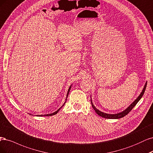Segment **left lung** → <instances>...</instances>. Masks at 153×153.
I'll return each mask as SVG.
<instances>
[{
  "instance_id": "1",
  "label": "left lung",
  "mask_w": 153,
  "mask_h": 153,
  "mask_svg": "<svg viewBox=\"0 0 153 153\" xmlns=\"http://www.w3.org/2000/svg\"><path fill=\"white\" fill-rule=\"evenodd\" d=\"M146 86H147V82H146L145 85H144V88H143V90H142V92L140 93V94L139 95V96L136 98V100H135L134 102H133L131 103L130 105H129L125 111H122L121 112L117 113V114H107V113L99 111L98 109H97V108L95 107V105H93V103L92 102V100H91V105H92V107L93 108V109L95 111L97 114L98 115H99L100 116L102 117L106 118V119H120V118H121L123 117H124V116H125L126 115H127L128 114V113L131 111V110L133 109V108H134L136 105V104L138 103V102H139L140 100V98L142 97L143 95H144V93L145 90H146Z\"/></svg>"
}]
</instances>
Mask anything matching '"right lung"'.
Masks as SVG:
<instances>
[{"instance_id": "right-lung-1", "label": "right lung", "mask_w": 153, "mask_h": 153, "mask_svg": "<svg viewBox=\"0 0 153 153\" xmlns=\"http://www.w3.org/2000/svg\"><path fill=\"white\" fill-rule=\"evenodd\" d=\"M71 86H72V85H71V86L69 87V88H68V91H67V97H66V99H65V103H63V105L60 107V108H59V109L56 111H55V112H54L53 113H51V114H44V115H36L37 116H53V115H55V114H56L57 113H58V112L60 111V109H61V108L64 105V104H65V102H66V100H67V97H68V93H69V91H70V90H71ZM31 115V114H30Z\"/></svg>"}]
</instances>
